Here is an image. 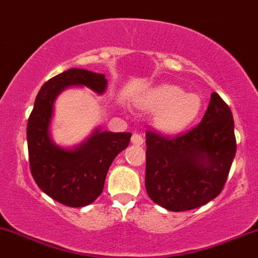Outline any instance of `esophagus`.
<instances>
[{
    "label": "esophagus",
    "mask_w": 258,
    "mask_h": 258,
    "mask_svg": "<svg viewBox=\"0 0 258 258\" xmlns=\"http://www.w3.org/2000/svg\"><path fill=\"white\" fill-rule=\"evenodd\" d=\"M143 141L144 140H143L142 135H140V134H134V136H132V138H131L132 144H136V146H142Z\"/></svg>",
    "instance_id": "1"
}]
</instances>
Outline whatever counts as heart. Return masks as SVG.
Returning <instances> with one entry per match:
<instances>
[{
  "instance_id": "obj_1",
  "label": "heart",
  "mask_w": 258,
  "mask_h": 258,
  "mask_svg": "<svg viewBox=\"0 0 258 258\" xmlns=\"http://www.w3.org/2000/svg\"><path fill=\"white\" fill-rule=\"evenodd\" d=\"M202 99L175 84L152 88L138 99V106L157 111L154 124L165 134H177L194 122L202 110Z\"/></svg>"
}]
</instances>
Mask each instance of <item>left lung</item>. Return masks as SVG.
Instances as JSON below:
<instances>
[{"label": "left lung", "mask_w": 258, "mask_h": 258, "mask_svg": "<svg viewBox=\"0 0 258 258\" xmlns=\"http://www.w3.org/2000/svg\"><path fill=\"white\" fill-rule=\"evenodd\" d=\"M146 138V189L157 205L189 211L222 192L236 140L230 107L217 93H212L202 121L192 130L175 137L147 131Z\"/></svg>", "instance_id": "left-lung-1"}]
</instances>
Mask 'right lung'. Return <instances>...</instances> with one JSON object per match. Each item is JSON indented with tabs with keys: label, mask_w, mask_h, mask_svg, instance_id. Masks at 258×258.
I'll list each match as a JSON object with an SVG mask.
<instances>
[{
	"label": "right lung",
	"mask_w": 258,
	"mask_h": 258,
	"mask_svg": "<svg viewBox=\"0 0 258 258\" xmlns=\"http://www.w3.org/2000/svg\"><path fill=\"white\" fill-rule=\"evenodd\" d=\"M106 84L105 76L100 73L81 69L64 71L41 87L28 120V152L34 180L47 196L69 207H84L97 200L110 165L127 148L132 134L98 128L75 149L61 148L52 142L49 132L53 103L70 86H84L103 94Z\"/></svg>",
	"instance_id": "right-lung-1"
}]
</instances>
